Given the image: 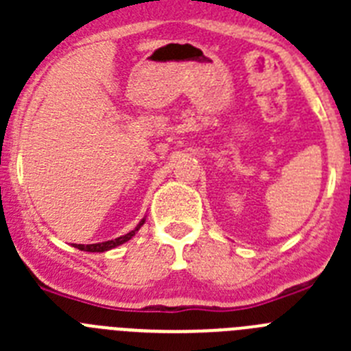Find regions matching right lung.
<instances>
[{"label":"right lung","mask_w":351,"mask_h":351,"mask_svg":"<svg viewBox=\"0 0 351 351\" xmlns=\"http://www.w3.org/2000/svg\"><path fill=\"white\" fill-rule=\"evenodd\" d=\"M144 223H145V218L142 219V221L138 223V225L135 226L132 232H128L126 235H121V237H117V239H112V241H105V243H96V244H86V246H84V244H75V247H77V250H80V251H89V253H104V251H108V250H112V247H116V246H121V244L128 243L130 239L137 234L138 228H141Z\"/></svg>","instance_id":"add662e5"}]
</instances>
